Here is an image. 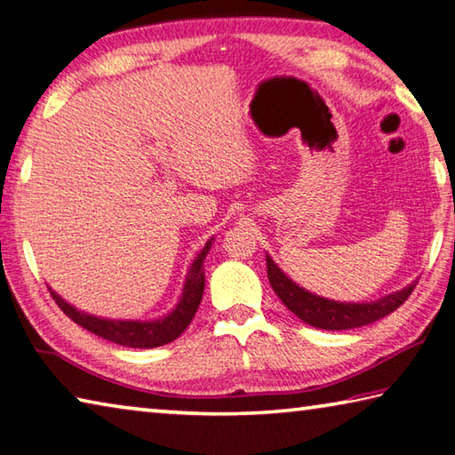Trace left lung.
Returning a JSON list of instances; mask_svg holds the SVG:
<instances>
[{"instance_id":"left-lung-1","label":"left lung","mask_w":455,"mask_h":455,"mask_svg":"<svg viewBox=\"0 0 455 455\" xmlns=\"http://www.w3.org/2000/svg\"><path fill=\"white\" fill-rule=\"evenodd\" d=\"M267 275L276 297L281 299L291 313H295L307 325L327 331L355 329L383 319L385 315L394 313L397 307H402L407 301V297L411 295L415 284H418V281H415L410 287L377 299L373 303H337L299 287L273 263L271 257H267Z\"/></svg>"}]
</instances>
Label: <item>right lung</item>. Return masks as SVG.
Returning a JSON list of instances; mask_svg holds the SVG:
<instances>
[{
  "label": "right lung",
  "instance_id": "obj_1",
  "mask_svg": "<svg viewBox=\"0 0 455 455\" xmlns=\"http://www.w3.org/2000/svg\"><path fill=\"white\" fill-rule=\"evenodd\" d=\"M211 244H212V241L206 243L195 263H192L187 284H184L180 303L164 319H158V321L100 319V317H94V315H88V313L74 309L72 305H68L64 299L56 295V292L53 291H50V292L60 309L64 311L74 323H78V325H82L84 329H88L90 333L104 337V339H108V341H112L116 345H124V347H134V349L160 347V345L174 341V339L190 325L192 317L196 315V309H198L200 301H203V292H204L203 263H204L206 252L211 251Z\"/></svg>",
  "mask_w": 455,
  "mask_h": 455
}]
</instances>
